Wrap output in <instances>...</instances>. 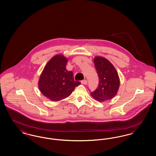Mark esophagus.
I'll return each mask as SVG.
<instances>
[{
	"label": "esophagus",
	"mask_w": 156,
	"mask_h": 156,
	"mask_svg": "<svg viewBox=\"0 0 156 156\" xmlns=\"http://www.w3.org/2000/svg\"><path fill=\"white\" fill-rule=\"evenodd\" d=\"M82 84H83V85H87V81L86 80H82V81H81Z\"/></svg>",
	"instance_id": "34e87169"
}]
</instances>
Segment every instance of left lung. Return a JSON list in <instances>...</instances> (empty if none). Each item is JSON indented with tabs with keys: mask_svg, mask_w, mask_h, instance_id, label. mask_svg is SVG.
Wrapping results in <instances>:
<instances>
[{
	"mask_svg": "<svg viewBox=\"0 0 156 156\" xmlns=\"http://www.w3.org/2000/svg\"><path fill=\"white\" fill-rule=\"evenodd\" d=\"M98 75V88L90 93L91 96L99 102L112 99L118 93L120 79L118 72L111 62L104 57L97 56L94 59Z\"/></svg>",
	"mask_w": 156,
	"mask_h": 156,
	"instance_id": "left-lung-1",
	"label": "left lung"
}]
</instances>
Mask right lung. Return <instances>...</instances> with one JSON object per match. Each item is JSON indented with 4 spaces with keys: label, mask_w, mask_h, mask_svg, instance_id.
<instances>
[{
    "label": "right lung",
    "mask_w": 156,
    "mask_h": 156,
    "mask_svg": "<svg viewBox=\"0 0 156 156\" xmlns=\"http://www.w3.org/2000/svg\"><path fill=\"white\" fill-rule=\"evenodd\" d=\"M68 59L57 54L49 60L40 75L38 88L41 94L51 101H58L69 97L81 83L75 81L73 71H68Z\"/></svg>",
    "instance_id": "add662e5"
}]
</instances>
